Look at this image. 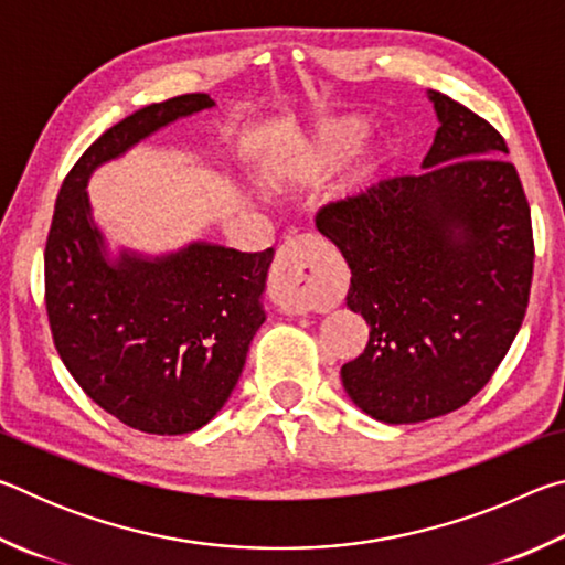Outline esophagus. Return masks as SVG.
I'll return each mask as SVG.
<instances>
[{
    "mask_svg": "<svg viewBox=\"0 0 565 565\" xmlns=\"http://www.w3.org/2000/svg\"><path fill=\"white\" fill-rule=\"evenodd\" d=\"M313 236H294L276 252L271 271L274 301L289 313L311 311V281L317 276Z\"/></svg>",
    "mask_w": 565,
    "mask_h": 565,
    "instance_id": "obj_1",
    "label": "esophagus"
}]
</instances>
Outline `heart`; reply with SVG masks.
Returning a JSON list of instances; mask_svg holds the SVG:
<instances>
[{
    "instance_id": "b5f03b06",
    "label": "heart",
    "mask_w": 565,
    "mask_h": 565,
    "mask_svg": "<svg viewBox=\"0 0 565 565\" xmlns=\"http://www.w3.org/2000/svg\"><path fill=\"white\" fill-rule=\"evenodd\" d=\"M371 121L359 114H339L317 124L309 137H289L281 145H276L269 157L262 161L264 184L276 191L306 189L319 184L369 137ZM388 147H374L363 151L351 167L343 171L337 184L339 199L361 196L381 171L388 164Z\"/></svg>"
}]
</instances>
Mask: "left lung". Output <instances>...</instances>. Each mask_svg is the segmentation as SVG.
I'll return each mask as SVG.
<instances>
[{"instance_id": "8db88e82", "label": "left lung", "mask_w": 565, "mask_h": 565, "mask_svg": "<svg viewBox=\"0 0 565 565\" xmlns=\"http://www.w3.org/2000/svg\"><path fill=\"white\" fill-rule=\"evenodd\" d=\"M441 127L424 174L323 206L317 228L351 269L347 306L369 343L341 366L349 398L384 424L468 404L519 333L533 276L531 209L489 121L428 92Z\"/></svg>"}]
</instances>
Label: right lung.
Returning a JSON list of instances; mask_svg holds the SVG:
<instances>
[{
    "mask_svg": "<svg viewBox=\"0 0 565 565\" xmlns=\"http://www.w3.org/2000/svg\"><path fill=\"white\" fill-rule=\"evenodd\" d=\"M212 107L209 94H181L104 131L66 174L46 238V313L64 366L94 404L145 434H191L222 411L266 319L274 248L191 242L111 256L87 184L141 139Z\"/></svg>",
    "mask_w": 565,
    "mask_h": 565,
    "instance_id": "obj_1",
    "label": "right lung"
}]
</instances>
